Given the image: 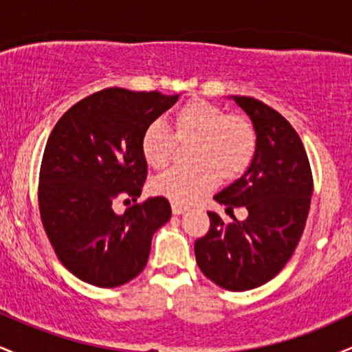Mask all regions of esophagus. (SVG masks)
I'll list each match as a JSON object with an SVG mask.
<instances>
[{
  "label": "esophagus",
  "mask_w": 352,
  "mask_h": 352,
  "mask_svg": "<svg viewBox=\"0 0 352 352\" xmlns=\"http://www.w3.org/2000/svg\"><path fill=\"white\" fill-rule=\"evenodd\" d=\"M188 210V207H184V205H179V204H172V212L173 215H182V213H185Z\"/></svg>",
  "instance_id": "34e87169"
}]
</instances>
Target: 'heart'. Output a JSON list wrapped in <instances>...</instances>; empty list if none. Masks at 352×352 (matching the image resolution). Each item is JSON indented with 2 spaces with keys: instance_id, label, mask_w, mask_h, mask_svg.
Here are the masks:
<instances>
[{
  "instance_id": "obj_1",
  "label": "heart",
  "mask_w": 352,
  "mask_h": 352,
  "mask_svg": "<svg viewBox=\"0 0 352 352\" xmlns=\"http://www.w3.org/2000/svg\"><path fill=\"white\" fill-rule=\"evenodd\" d=\"M177 140H195L190 151V167H175L152 182L157 195L173 204L188 205L199 200L221 180L241 175L256 153V131L252 120L227 114L217 104L193 99L173 116ZM173 139L159 120L145 125L140 135V153L152 168L167 167L172 159Z\"/></svg>"
}]
</instances>
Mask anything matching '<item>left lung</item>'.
<instances>
[{
	"label": "left lung",
	"instance_id": "left-lung-1",
	"mask_svg": "<svg viewBox=\"0 0 352 352\" xmlns=\"http://www.w3.org/2000/svg\"><path fill=\"white\" fill-rule=\"evenodd\" d=\"M256 131V153L240 179L217 193L227 212L248 217L225 223L208 212L210 230L195 241V258L208 280L230 292L258 288L285 268L305 230L313 195L308 155L293 125L261 100L233 96Z\"/></svg>",
	"mask_w": 352,
	"mask_h": 352
}]
</instances>
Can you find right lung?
Listing matches in <instances>:
<instances>
[{
    "mask_svg": "<svg viewBox=\"0 0 352 352\" xmlns=\"http://www.w3.org/2000/svg\"><path fill=\"white\" fill-rule=\"evenodd\" d=\"M179 94L109 87L87 96L58 120L39 170V213L59 261L99 288L125 285L145 268L153 233L170 220L167 199L137 201L147 179L140 153L145 125ZM129 201V200H127Z\"/></svg>",
    "mask_w": 352,
    "mask_h": 352,
    "instance_id": "obj_1",
    "label": "right lung"
}]
</instances>
